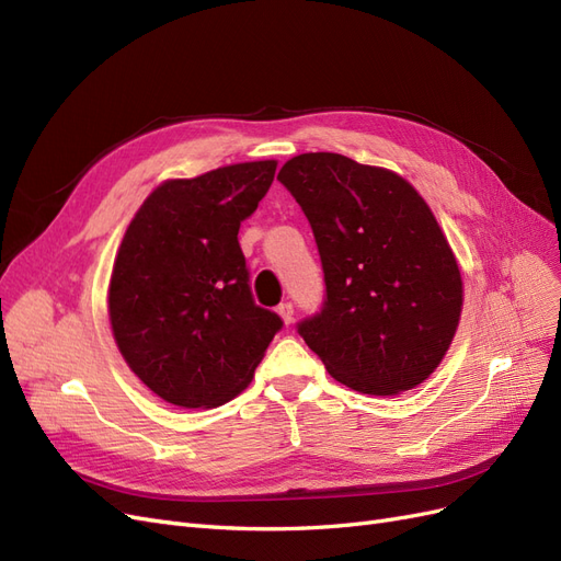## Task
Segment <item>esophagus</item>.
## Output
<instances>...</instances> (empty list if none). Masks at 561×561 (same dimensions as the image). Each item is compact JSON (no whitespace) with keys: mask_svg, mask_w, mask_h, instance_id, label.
I'll return each instance as SVG.
<instances>
[{"mask_svg":"<svg viewBox=\"0 0 561 561\" xmlns=\"http://www.w3.org/2000/svg\"><path fill=\"white\" fill-rule=\"evenodd\" d=\"M277 312H279V317L284 319L286 327H288V323H294V305H291V302H282V305L277 307Z\"/></svg>","mask_w":561,"mask_h":561,"instance_id":"obj_1","label":"esophagus"}]
</instances>
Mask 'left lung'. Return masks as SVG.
<instances>
[{"instance_id":"1","label":"left lung","mask_w":561,"mask_h":561,"mask_svg":"<svg viewBox=\"0 0 561 561\" xmlns=\"http://www.w3.org/2000/svg\"><path fill=\"white\" fill-rule=\"evenodd\" d=\"M312 226L327 282L298 333L354 391L396 396L440 366L463 284L436 216L401 174L340 153H300L277 174Z\"/></svg>"}]
</instances>
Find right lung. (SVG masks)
Listing matches in <instances>:
<instances>
[{"instance_id": "obj_1", "label": "right lung", "mask_w": 561, "mask_h": 561, "mask_svg": "<svg viewBox=\"0 0 561 561\" xmlns=\"http://www.w3.org/2000/svg\"><path fill=\"white\" fill-rule=\"evenodd\" d=\"M277 160L168 179L123 234L110 321L125 364L162 401L216 408L234 399L282 329L254 302L238 242Z\"/></svg>"}]
</instances>
